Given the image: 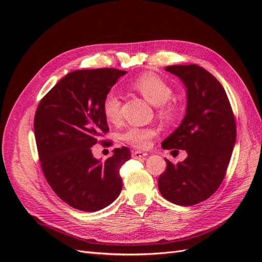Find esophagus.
<instances>
[{"label":"esophagus","mask_w":262,"mask_h":262,"mask_svg":"<svg viewBox=\"0 0 262 262\" xmlns=\"http://www.w3.org/2000/svg\"><path fill=\"white\" fill-rule=\"evenodd\" d=\"M147 156V153L141 152V150H136V152H132V158L134 160H144Z\"/></svg>","instance_id":"1"}]
</instances>
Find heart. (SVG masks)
Segmentation results:
<instances>
[{
  "label": "heart",
  "instance_id": "1",
  "mask_svg": "<svg viewBox=\"0 0 262 262\" xmlns=\"http://www.w3.org/2000/svg\"><path fill=\"white\" fill-rule=\"evenodd\" d=\"M132 89L138 91L154 106H158V114L163 118H170L175 108L168 100L172 96V90L167 82L153 73L139 76L132 83ZM102 113L109 122L117 123L121 118V100L116 92H109L102 101ZM156 130L152 128H132L122 134V140L137 148H146L149 140L154 138Z\"/></svg>",
  "mask_w": 262,
  "mask_h": 262
}]
</instances>
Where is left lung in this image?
<instances>
[{
  "instance_id": "1",
  "label": "left lung",
  "mask_w": 262,
  "mask_h": 262,
  "mask_svg": "<svg viewBox=\"0 0 262 262\" xmlns=\"http://www.w3.org/2000/svg\"><path fill=\"white\" fill-rule=\"evenodd\" d=\"M186 89V114L166 138L165 149H185L187 158L172 164L158 178V189L177 205L200 203L216 191L224 179L236 142V124L224 87L207 70L196 66H169Z\"/></svg>"
}]
</instances>
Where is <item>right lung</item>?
Segmentation results:
<instances>
[{"instance_id":"right-lung-1","label":"right lung","mask_w":262,"mask_h":262,"mask_svg":"<svg viewBox=\"0 0 262 262\" xmlns=\"http://www.w3.org/2000/svg\"><path fill=\"white\" fill-rule=\"evenodd\" d=\"M125 71L77 70L55 84L39 104L35 138L45 177L61 200L72 208L96 212L112 204L122 189L120 166L128 147L115 148L106 161L92 147L108 132L102 101Z\"/></svg>"}]
</instances>
